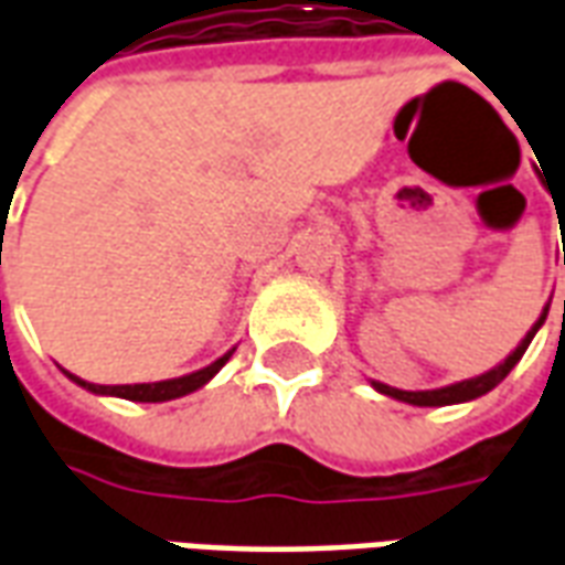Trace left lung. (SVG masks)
Segmentation results:
<instances>
[{
	"label": "left lung",
	"instance_id": "8db88e82",
	"mask_svg": "<svg viewBox=\"0 0 565 565\" xmlns=\"http://www.w3.org/2000/svg\"><path fill=\"white\" fill-rule=\"evenodd\" d=\"M547 308H551V299H547V306L542 308V315H539V320L533 323V330L526 332V335L521 339V344H518V348H514V351H511V354L505 356L499 366L487 369L484 375H475V379L457 381V384H448V387H436V391H399V387L381 384V381H372V387H375L379 393H384V396H391V399H399V403H408V405H420V408H426V405L472 403V399H478V396H484V393L493 391L499 381L505 379L511 369L518 366V360L526 354V348H530V342H533V335L542 330V323H545V318H547ZM563 308H565V302H563Z\"/></svg>",
	"mask_w": 565,
	"mask_h": 565
}]
</instances>
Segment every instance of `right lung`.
Listing matches in <instances>:
<instances>
[{
	"label": "right lung",
	"mask_w": 565,
	"mask_h": 565,
	"mask_svg": "<svg viewBox=\"0 0 565 565\" xmlns=\"http://www.w3.org/2000/svg\"><path fill=\"white\" fill-rule=\"evenodd\" d=\"M235 354L233 351H226L223 356H217L214 363H209L205 369H196V372H190V375H181V379H169V381H153V384H115V387H108V384H90V381L78 379V375H72L66 372L68 381H75L78 387L84 391L96 393V396H120V399H129V403H169V399H178V396H186V393L199 391V387H205L217 372H221L226 363H230V356Z\"/></svg>",
	"instance_id": "right-lung-1"
}]
</instances>
